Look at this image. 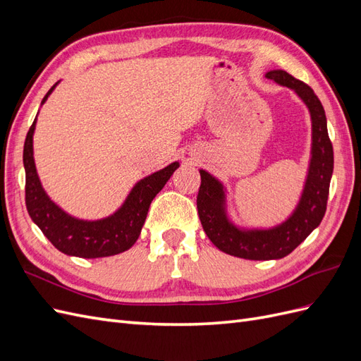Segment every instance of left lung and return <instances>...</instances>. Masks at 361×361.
<instances>
[{"label":"left lung","mask_w":361,"mask_h":361,"mask_svg":"<svg viewBox=\"0 0 361 361\" xmlns=\"http://www.w3.org/2000/svg\"><path fill=\"white\" fill-rule=\"evenodd\" d=\"M267 78L293 90L307 106L312 120L310 161L300 200L292 214L277 226L267 228L239 227L227 214V194L221 180L206 170L197 195V211L203 231L212 244L224 253L248 260L281 259L297 248L322 221L333 176V146L326 117L318 96L307 84L286 71L267 72Z\"/></svg>","instance_id":"left-lung-1"}]
</instances>
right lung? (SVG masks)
I'll list each match as a JSON object with an SVG mask.
<instances>
[{
  "label": "right lung",
  "instance_id": "right-lung-1",
  "mask_svg": "<svg viewBox=\"0 0 361 361\" xmlns=\"http://www.w3.org/2000/svg\"><path fill=\"white\" fill-rule=\"evenodd\" d=\"M57 84L51 87L42 99V105L47 102ZM36 122L37 116L28 130L24 145L25 203L31 220L54 247L68 256L96 259L114 256L129 250L141 233L152 200L179 167V162L174 161L162 170L140 179L114 214L101 220H80L54 203L42 187L32 157L35 155L32 135H35Z\"/></svg>",
  "mask_w": 361,
  "mask_h": 361
}]
</instances>
